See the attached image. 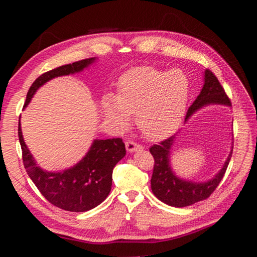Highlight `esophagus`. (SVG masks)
<instances>
[{"label": "esophagus", "instance_id": "1", "mask_svg": "<svg viewBox=\"0 0 257 257\" xmlns=\"http://www.w3.org/2000/svg\"><path fill=\"white\" fill-rule=\"evenodd\" d=\"M125 149H127V151L132 153V152H136L138 150H142L143 146L134 141H127L125 142Z\"/></svg>", "mask_w": 257, "mask_h": 257}]
</instances>
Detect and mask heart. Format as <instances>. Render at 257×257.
Listing matches in <instances>:
<instances>
[{"label": "heart", "mask_w": 257, "mask_h": 257, "mask_svg": "<svg viewBox=\"0 0 257 257\" xmlns=\"http://www.w3.org/2000/svg\"><path fill=\"white\" fill-rule=\"evenodd\" d=\"M189 94V80L181 70L142 67L120 78L115 97L103 101L108 119L119 127L135 114L141 133L149 139L170 135L184 116Z\"/></svg>", "instance_id": "b5f03b06"}]
</instances>
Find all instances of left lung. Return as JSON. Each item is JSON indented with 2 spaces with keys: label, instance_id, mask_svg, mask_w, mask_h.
<instances>
[{
  "label": "left lung",
  "instance_id": "left-lung-1",
  "mask_svg": "<svg viewBox=\"0 0 257 257\" xmlns=\"http://www.w3.org/2000/svg\"><path fill=\"white\" fill-rule=\"evenodd\" d=\"M204 79H205V82H204L202 92L189 106L188 111L186 113V119H188L197 108L207 105V104L217 103L231 105L230 98L214 73L211 70H206ZM173 138L175 136L169 137L160 142L159 144H154L150 147L151 154L154 158L151 186L152 191L160 201L171 206L184 207L204 201V199L211 196L213 191L216 189V187L222 180L225 171H227L232 152L229 154L221 171L210 181L202 182V184L185 181L175 176V173L171 171L170 164H169V155H170Z\"/></svg>",
  "mask_w": 257,
  "mask_h": 257
}]
</instances>
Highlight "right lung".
Listing matches in <instances>:
<instances>
[{
  "label": "right lung",
  "instance_id": "obj_1",
  "mask_svg": "<svg viewBox=\"0 0 257 257\" xmlns=\"http://www.w3.org/2000/svg\"><path fill=\"white\" fill-rule=\"evenodd\" d=\"M94 58L64 64L44 72L33 82L27 93L24 107L35 92L52 78L81 71L94 62ZM18 136L23 151V162L30 179L52 205L70 212H86L99 205L107 197L112 186V172L115 164L125 155L121 138L96 139L87 155L75 167L62 172H46L38 168L26 146L21 134Z\"/></svg>",
  "mask_w": 257,
  "mask_h": 257
}]
</instances>
